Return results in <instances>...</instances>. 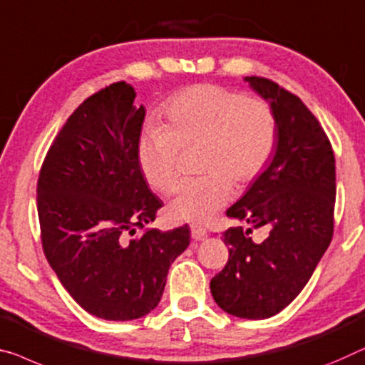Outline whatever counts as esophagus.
<instances>
[{
    "label": "esophagus",
    "instance_id": "1",
    "mask_svg": "<svg viewBox=\"0 0 365 365\" xmlns=\"http://www.w3.org/2000/svg\"><path fill=\"white\" fill-rule=\"evenodd\" d=\"M190 237H192V240H195V241L204 240L207 237V230L202 227H197V225H192L190 227Z\"/></svg>",
    "mask_w": 365,
    "mask_h": 365
}]
</instances>
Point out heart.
Returning <instances> with one entry per match:
<instances>
[{
    "mask_svg": "<svg viewBox=\"0 0 365 365\" xmlns=\"http://www.w3.org/2000/svg\"><path fill=\"white\" fill-rule=\"evenodd\" d=\"M165 124H150L138 138V165L150 186L170 192L178 181L179 148L199 145V171L182 182L168 212L179 222L205 223L243 186L261 175L276 148L277 125L266 101L217 85L179 91L163 109Z\"/></svg>",
    "mask_w": 365,
    "mask_h": 365,
    "instance_id": "obj_1",
    "label": "heart"
}]
</instances>
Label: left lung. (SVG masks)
Masks as SVG:
<instances>
[{
  "instance_id": "8db88e82",
  "label": "left lung",
  "mask_w": 365,
  "mask_h": 365,
  "mask_svg": "<svg viewBox=\"0 0 365 365\" xmlns=\"http://www.w3.org/2000/svg\"><path fill=\"white\" fill-rule=\"evenodd\" d=\"M245 81L271 106L276 148L227 210L245 227L223 233L228 262L210 280V292L230 315L264 319L302 292L331 243L336 170L327 133L299 98L266 78ZM256 227L267 230L266 240H252Z\"/></svg>"
}]
</instances>
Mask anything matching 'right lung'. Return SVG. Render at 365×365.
Here are the masks:
<instances>
[{"instance_id": "1", "label": "right lung", "mask_w": 365, "mask_h": 365, "mask_svg": "<svg viewBox=\"0 0 365 365\" xmlns=\"http://www.w3.org/2000/svg\"><path fill=\"white\" fill-rule=\"evenodd\" d=\"M133 99L125 81L89 96L53 140L37 182L50 267L78 305L110 322L142 318L160 304L190 240L187 225L135 235L163 202L140 170L145 108Z\"/></svg>"}]
</instances>
